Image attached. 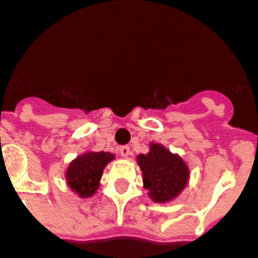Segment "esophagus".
Here are the masks:
<instances>
[{
  "label": "esophagus",
  "instance_id": "34e87169",
  "mask_svg": "<svg viewBox=\"0 0 258 258\" xmlns=\"http://www.w3.org/2000/svg\"><path fill=\"white\" fill-rule=\"evenodd\" d=\"M120 153H121L124 157H128L133 152H131V148H130V146H121V148H120Z\"/></svg>",
  "mask_w": 258,
  "mask_h": 258
}]
</instances>
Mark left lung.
Returning a JSON list of instances; mask_svg holds the SVG:
<instances>
[{
  "label": "left lung",
  "instance_id": "8db88e82",
  "mask_svg": "<svg viewBox=\"0 0 258 258\" xmlns=\"http://www.w3.org/2000/svg\"><path fill=\"white\" fill-rule=\"evenodd\" d=\"M137 163L142 171L144 188L156 203L177 199L189 182V166L178 153H173L162 144L151 142L149 152L138 155Z\"/></svg>",
  "mask_w": 258,
  "mask_h": 258
}]
</instances>
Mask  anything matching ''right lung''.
<instances>
[{
	"label": "right lung",
	"instance_id": "add662e5",
	"mask_svg": "<svg viewBox=\"0 0 258 258\" xmlns=\"http://www.w3.org/2000/svg\"><path fill=\"white\" fill-rule=\"evenodd\" d=\"M116 156L110 152L87 151L69 163L64 171L66 185L81 199L91 198L101 186L103 170Z\"/></svg>",
	"mask_w": 258,
	"mask_h": 258
}]
</instances>
